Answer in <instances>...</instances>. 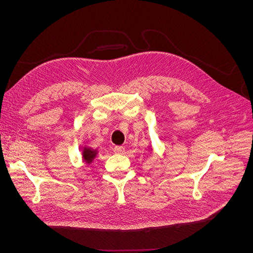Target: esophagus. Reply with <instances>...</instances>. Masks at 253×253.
Segmentation results:
<instances>
[{
  "label": "esophagus",
  "instance_id": "34e87169",
  "mask_svg": "<svg viewBox=\"0 0 253 253\" xmlns=\"http://www.w3.org/2000/svg\"><path fill=\"white\" fill-rule=\"evenodd\" d=\"M125 151H126L125 147H119V145H118V147L114 148V152L116 153V154H124Z\"/></svg>",
  "mask_w": 253,
  "mask_h": 253
}]
</instances>
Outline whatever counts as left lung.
I'll return each instance as SVG.
<instances>
[{"mask_svg": "<svg viewBox=\"0 0 253 253\" xmlns=\"http://www.w3.org/2000/svg\"><path fill=\"white\" fill-rule=\"evenodd\" d=\"M149 151H150V152H153V149H152V148H150V150H149Z\"/></svg>", "mask_w": 253, "mask_h": 253, "instance_id": "8db88e82", "label": "left lung"}]
</instances>
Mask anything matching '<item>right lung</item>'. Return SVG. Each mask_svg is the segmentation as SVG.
Wrapping results in <instances>:
<instances>
[{
	"label": "right lung",
	"instance_id": "add662e5",
	"mask_svg": "<svg viewBox=\"0 0 253 253\" xmlns=\"http://www.w3.org/2000/svg\"><path fill=\"white\" fill-rule=\"evenodd\" d=\"M98 149H93L90 147H85L82 148V160L83 163L85 165H90L93 164V162L95 160V158L98 155Z\"/></svg>",
	"mask_w": 253,
	"mask_h": 253
}]
</instances>
